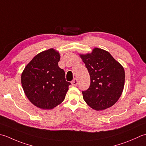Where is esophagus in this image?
Listing matches in <instances>:
<instances>
[{"instance_id": "esophagus-1", "label": "esophagus", "mask_w": 146, "mask_h": 146, "mask_svg": "<svg viewBox=\"0 0 146 146\" xmlns=\"http://www.w3.org/2000/svg\"><path fill=\"white\" fill-rule=\"evenodd\" d=\"M78 80H77V78H75L72 82H71V84H72L73 86H77V85H78Z\"/></svg>"}]
</instances>
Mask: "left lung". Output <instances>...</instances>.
<instances>
[{
  "instance_id": "1",
  "label": "left lung",
  "mask_w": 146,
  "mask_h": 146,
  "mask_svg": "<svg viewBox=\"0 0 146 146\" xmlns=\"http://www.w3.org/2000/svg\"><path fill=\"white\" fill-rule=\"evenodd\" d=\"M90 77L88 89L82 91L87 104L96 110L112 106L120 98L124 87L125 71L111 54L95 48L91 54L81 55Z\"/></svg>"
}]
</instances>
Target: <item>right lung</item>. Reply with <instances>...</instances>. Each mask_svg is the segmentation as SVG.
<instances>
[{
	"label": "right lung",
	"instance_id": "add662e5",
	"mask_svg": "<svg viewBox=\"0 0 146 146\" xmlns=\"http://www.w3.org/2000/svg\"><path fill=\"white\" fill-rule=\"evenodd\" d=\"M60 55L53 48L39 53L27 64L21 75L24 92L31 102L50 110L64 101L71 83L60 68Z\"/></svg>",
	"mask_w": 146,
	"mask_h": 146
}]
</instances>
